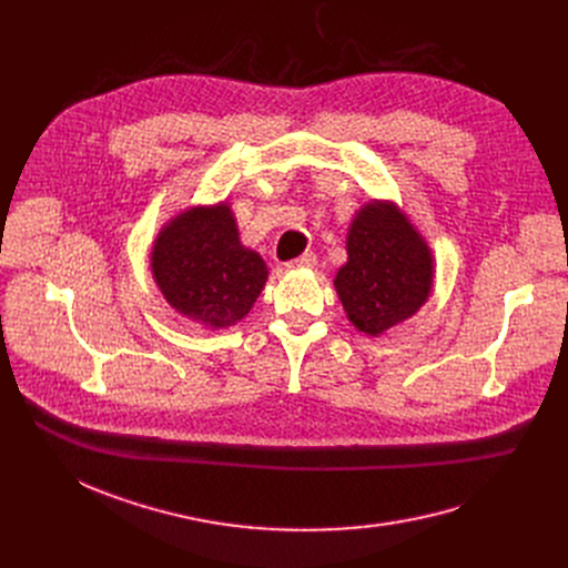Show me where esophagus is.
<instances>
[{"instance_id":"34e87169","label":"esophagus","mask_w":568,"mask_h":568,"mask_svg":"<svg viewBox=\"0 0 568 568\" xmlns=\"http://www.w3.org/2000/svg\"><path fill=\"white\" fill-rule=\"evenodd\" d=\"M315 262H317V257L313 253H304L302 257L290 260L287 268H311V266H315Z\"/></svg>"}]
</instances>
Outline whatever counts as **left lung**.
I'll use <instances>...</instances> for the list:
<instances>
[{"instance_id": "obj_1", "label": "left lung", "mask_w": 568, "mask_h": 568, "mask_svg": "<svg viewBox=\"0 0 568 568\" xmlns=\"http://www.w3.org/2000/svg\"><path fill=\"white\" fill-rule=\"evenodd\" d=\"M347 264L336 276L343 308L356 329L377 336L428 300L433 257L394 204H366L347 234Z\"/></svg>"}]
</instances>
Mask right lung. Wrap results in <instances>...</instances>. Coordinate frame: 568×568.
<instances>
[{"mask_svg": "<svg viewBox=\"0 0 568 568\" xmlns=\"http://www.w3.org/2000/svg\"><path fill=\"white\" fill-rule=\"evenodd\" d=\"M152 268L168 304L209 326L242 320L266 283L262 257L239 244L227 204L176 216L156 239Z\"/></svg>", "mask_w": 568, "mask_h": 568, "instance_id": "1", "label": "right lung"}]
</instances>
